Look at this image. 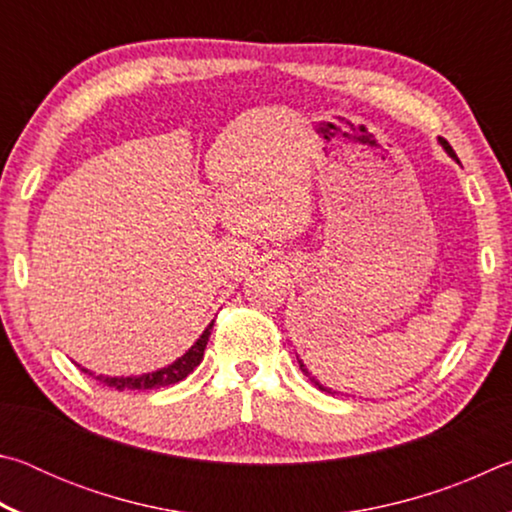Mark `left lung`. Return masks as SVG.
Wrapping results in <instances>:
<instances>
[{
    "mask_svg": "<svg viewBox=\"0 0 512 512\" xmlns=\"http://www.w3.org/2000/svg\"><path fill=\"white\" fill-rule=\"evenodd\" d=\"M438 144L440 146H443V149H445V153L449 155V158H452V160H456L458 162V158H456V153H454V149H452V146H449V142L447 140H443V137H438ZM298 363H300V370L302 372H305V375L311 379V384H314L316 388H320V391H325V393H332V388H327V386H323V384H320V381L316 379V377H311V372L307 370V366H305V363H302L300 359H298ZM336 393V391H334Z\"/></svg>",
    "mask_w": 512,
    "mask_h": 512,
    "instance_id": "8db88e82",
    "label": "left lung"
}]
</instances>
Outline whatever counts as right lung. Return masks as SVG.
<instances>
[{"label": "right lung", "instance_id": "add662e5", "mask_svg": "<svg viewBox=\"0 0 512 512\" xmlns=\"http://www.w3.org/2000/svg\"><path fill=\"white\" fill-rule=\"evenodd\" d=\"M212 325H214V320L203 329V334L198 336L196 343L183 354V357H178L176 361H171L169 366L158 368L153 372H142V375H131V377H124V375L108 377V375H94V372H90L88 368H81V370L88 372V375L97 381H101V384L117 388V391H149V388H162V386L178 384V381H183L189 372H194L198 363L203 361V352H205L207 341H210Z\"/></svg>", "mask_w": 512, "mask_h": 512}]
</instances>
